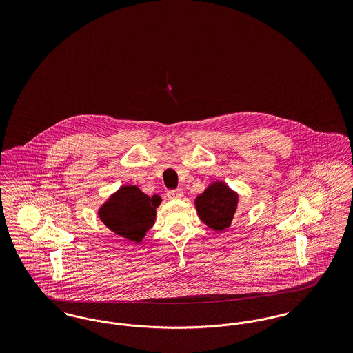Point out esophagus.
<instances>
[{"mask_svg":"<svg viewBox=\"0 0 353 353\" xmlns=\"http://www.w3.org/2000/svg\"><path fill=\"white\" fill-rule=\"evenodd\" d=\"M167 197L169 200H177V199H181L183 197V190L177 189V190H169L167 193Z\"/></svg>","mask_w":353,"mask_h":353,"instance_id":"1","label":"esophagus"}]
</instances>
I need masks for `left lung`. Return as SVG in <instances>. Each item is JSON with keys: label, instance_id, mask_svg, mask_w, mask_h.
Returning <instances> with one entry per match:
<instances>
[{"label": "left lung", "instance_id": "left-lung-1", "mask_svg": "<svg viewBox=\"0 0 353 353\" xmlns=\"http://www.w3.org/2000/svg\"><path fill=\"white\" fill-rule=\"evenodd\" d=\"M194 205L202 222L210 229L222 233L234 219L238 194L223 181H214L197 196Z\"/></svg>", "mask_w": 353, "mask_h": 353}]
</instances>
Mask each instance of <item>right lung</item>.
<instances>
[{"label":"right lung","mask_w":353,"mask_h":353,"mask_svg":"<svg viewBox=\"0 0 353 353\" xmlns=\"http://www.w3.org/2000/svg\"><path fill=\"white\" fill-rule=\"evenodd\" d=\"M161 197L147 196L136 185H123L98 210L101 222L115 234L141 242L156 219Z\"/></svg>","instance_id":"right-lung-1"}]
</instances>
